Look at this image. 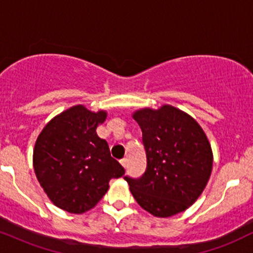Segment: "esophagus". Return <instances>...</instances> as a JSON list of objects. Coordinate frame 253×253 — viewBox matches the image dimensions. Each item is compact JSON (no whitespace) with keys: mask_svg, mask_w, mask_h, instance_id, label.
<instances>
[{"mask_svg":"<svg viewBox=\"0 0 253 253\" xmlns=\"http://www.w3.org/2000/svg\"><path fill=\"white\" fill-rule=\"evenodd\" d=\"M120 163H121V165H123L124 168H127V158H123V159H121Z\"/></svg>","mask_w":253,"mask_h":253,"instance_id":"esophagus-1","label":"esophagus"}]
</instances>
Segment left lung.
Masks as SVG:
<instances>
[{
	"instance_id": "obj_1",
	"label": "left lung",
	"mask_w": 253,
	"mask_h": 253,
	"mask_svg": "<svg viewBox=\"0 0 253 253\" xmlns=\"http://www.w3.org/2000/svg\"><path fill=\"white\" fill-rule=\"evenodd\" d=\"M143 132L146 170L139 178L125 176L135 201L157 217L184 211L199 199L213 168L207 135L195 119L164 104L133 113Z\"/></svg>"
}]
</instances>
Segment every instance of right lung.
I'll return each mask as SVG.
<instances>
[{
	"mask_svg": "<svg viewBox=\"0 0 253 253\" xmlns=\"http://www.w3.org/2000/svg\"><path fill=\"white\" fill-rule=\"evenodd\" d=\"M106 118L104 110L94 113L78 104L54 117L38 136L34 172L60 210L74 214L91 210L107 193L110 179L124 176L125 169L96 133Z\"/></svg>",
	"mask_w": 253,
	"mask_h": 253,
	"instance_id": "1",
	"label": "right lung"
}]
</instances>
